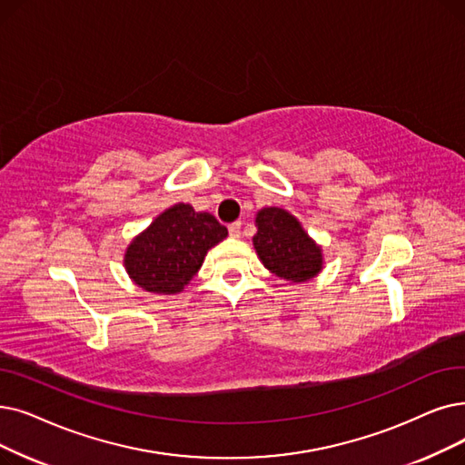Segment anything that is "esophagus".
Masks as SVG:
<instances>
[{
  "instance_id": "1",
  "label": "esophagus",
  "mask_w": 465,
  "mask_h": 465,
  "mask_svg": "<svg viewBox=\"0 0 465 465\" xmlns=\"http://www.w3.org/2000/svg\"><path fill=\"white\" fill-rule=\"evenodd\" d=\"M228 232H230V235L232 237H241V222H233V224H230L228 226Z\"/></svg>"
}]
</instances>
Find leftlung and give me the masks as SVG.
Instances as JSON below:
<instances>
[{
	"label": "left lung",
	"instance_id": "8db88e82",
	"mask_svg": "<svg viewBox=\"0 0 465 465\" xmlns=\"http://www.w3.org/2000/svg\"><path fill=\"white\" fill-rule=\"evenodd\" d=\"M256 228L252 237L256 254L277 277L304 282L322 270V249L285 209L264 207L258 211Z\"/></svg>",
	"mask_w": 465,
	"mask_h": 465
}]
</instances>
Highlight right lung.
I'll return each mask as SVG.
<instances>
[{
  "label": "right lung",
  "mask_w": 465,
  "mask_h": 465,
  "mask_svg": "<svg viewBox=\"0 0 465 465\" xmlns=\"http://www.w3.org/2000/svg\"><path fill=\"white\" fill-rule=\"evenodd\" d=\"M226 235V226L213 214L195 213L192 205L176 203L131 241L124 264L140 289L176 294L197 273L207 251Z\"/></svg>",
  "instance_id": "right-lung-1"
}]
</instances>
